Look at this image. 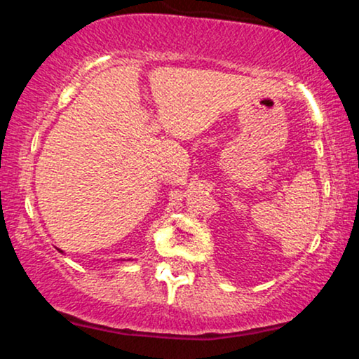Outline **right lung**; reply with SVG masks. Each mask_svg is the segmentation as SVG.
Wrapping results in <instances>:
<instances>
[{
	"mask_svg": "<svg viewBox=\"0 0 359 359\" xmlns=\"http://www.w3.org/2000/svg\"><path fill=\"white\" fill-rule=\"evenodd\" d=\"M57 250H59V248H57ZM60 251V253H64V251H62V250H59Z\"/></svg>",
	"mask_w": 359,
	"mask_h": 359,
	"instance_id": "1",
	"label": "right lung"
}]
</instances>
